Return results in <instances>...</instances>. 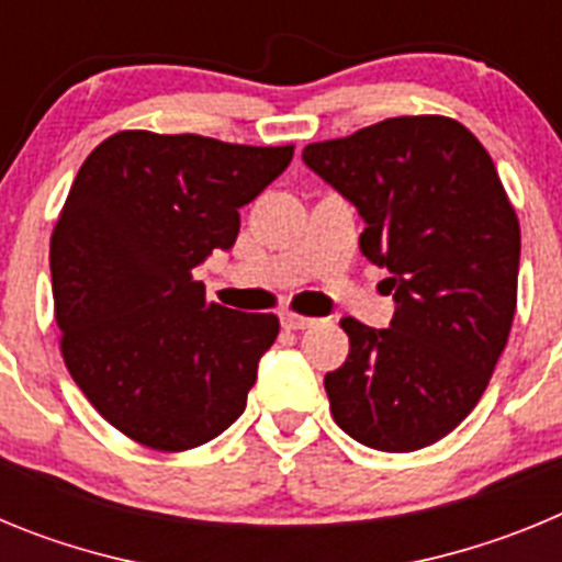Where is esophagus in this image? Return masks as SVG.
<instances>
[{
  "label": "esophagus",
  "mask_w": 562,
  "mask_h": 562,
  "mask_svg": "<svg viewBox=\"0 0 562 562\" xmlns=\"http://www.w3.org/2000/svg\"><path fill=\"white\" fill-rule=\"evenodd\" d=\"M281 324H284V329L301 331V329H310V326H315V317L295 315V312H281Z\"/></svg>",
  "instance_id": "esophagus-1"
}]
</instances>
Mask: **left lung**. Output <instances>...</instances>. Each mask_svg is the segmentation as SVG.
<instances>
[{
    "label": "left lung",
    "instance_id": "obj_1",
    "mask_svg": "<svg viewBox=\"0 0 562 562\" xmlns=\"http://www.w3.org/2000/svg\"><path fill=\"white\" fill-rule=\"evenodd\" d=\"M304 162L366 222L360 250L391 272L389 329L342 317L349 357L324 380L335 422L385 453L428 448L484 394L518 304L520 227L493 157L470 128L408 114Z\"/></svg>",
    "mask_w": 562,
    "mask_h": 562
}]
</instances>
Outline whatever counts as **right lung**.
Returning <instances> with one entry per match:
<instances>
[{
	"label": "right lung",
	"instance_id": "1",
	"mask_svg": "<svg viewBox=\"0 0 562 562\" xmlns=\"http://www.w3.org/2000/svg\"><path fill=\"white\" fill-rule=\"evenodd\" d=\"M292 151L137 128L83 160L49 238L56 324L78 389L128 439L180 453L245 411L278 317L207 304L193 270L231 250L238 207Z\"/></svg>",
	"mask_w": 562,
	"mask_h": 562
}]
</instances>
